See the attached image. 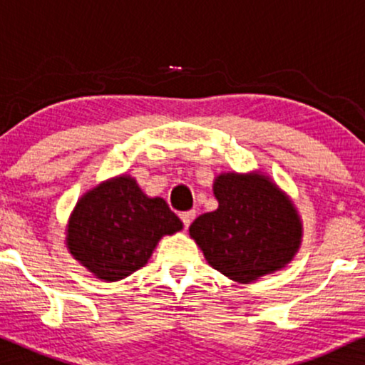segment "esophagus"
<instances>
[{
  "label": "esophagus",
  "instance_id": "obj_1",
  "mask_svg": "<svg viewBox=\"0 0 365 365\" xmlns=\"http://www.w3.org/2000/svg\"><path fill=\"white\" fill-rule=\"evenodd\" d=\"M195 215H197L195 210L180 213V218H182V222H183V225H185V228L190 227V223L193 222V218H195Z\"/></svg>",
  "mask_w": 365,
  "mask_h": 365
}]
</instances>
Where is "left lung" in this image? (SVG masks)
Returning <instances> with one entry per match:
<instances>
[{
  "mask_svg": "<svg viewBox=\"0 0 365 365\" xmlns=\"http://www.w3.org/2000/svg\"><path fill=\"white\" fill-rule=\"evenodd\" d=\"M218 208L190 225L205 260L228 279L249 284L290 264L302 242V222L287 193L264 173H220Z\"/></svg>",
  "mask_w": 365,
  "mask_h": 365,
  "instance_id": "8db88e82",
  "label": "left lung"
}]
</instances>
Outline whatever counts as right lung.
I'll return each mask as SVG.
<instances>
[{"label": "right lung", "instance_id": "add662e5", "mask_svg": "<svg viewBox=\"0 0 365 365\" xmlns=\"http://www.w3.org/2000/svg\"><path fill=\"white\" fill-rule=\"evenodd\" d=\"M182 228L163 198L147 197L135 178L120 175L76 202L66 225V247L96 279L116 282L142 269L160 239Z\"/></svg>", "mask_w": 365, "mask_h": 365}]
</instances>
